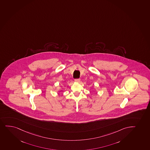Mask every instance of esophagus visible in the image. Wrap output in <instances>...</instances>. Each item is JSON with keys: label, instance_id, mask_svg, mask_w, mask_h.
Returning a JSON list of instances; mask_svg holds the SVG:
<instances>
[{"label": "esophagus", "instance_id": "1", "mask_svg": "<svg viewBox=\"0 0 150 150\" xmlns=\"http://www.w3.org/2000/svg\"><path fill=\"white\" fill-rule=\"evenodd\" d=\"M75 82L77 83H79L80 82V79H75Z\"/></svg>", "mask_w": 150, "mask_h": 150}]
</instances>
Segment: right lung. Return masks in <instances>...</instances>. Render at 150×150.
Returning <instances> with one entry per match:
<instances>
[{
  "label": "right lung",
  "mask_w": 150,
  "mask_h": 150,
  "mask_svg": "<svg viewBox=\"0 0 150 150\" xmlns=\"http://www.w3.org/2000/svg\"><path fill=\"white\" fill-rule=\"evenodd\" d=\"M60 91V92H62L63 90H61Z\"/></svg>",
  "instance_id": "1"
}]
</instances>
